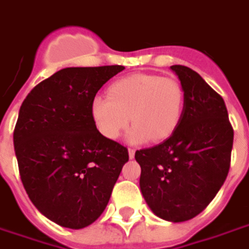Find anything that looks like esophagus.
Here are the masks:
<instances>
[{
  "mask_svg": "<svg viewBox=\"0 0 249 249\" xmlns=\"http://www.w3.org/2000/svg\"><path fill=\"white\" fill-rule=\"evenodd\" d=\"M128 153H129V158H134V153H136V150H134V149H129V150H128Z\"/></svg>",
  "mask_w": 249,
  "mask_h": 249,
  "instance_id": "obj_1",
  "label": "esophagus"
}]
</instances>
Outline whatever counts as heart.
Listing matches in <instances>:
<instances>
[{
  "instance_id": "heart-1",
  "label": "heart",
  "mask_w": 249,
  "mask_h": 249,
  "mask_svg": "<svg viewBox=\"0 0 249 249\" xmlns=\"http://www.w3.org/2000/svg\"><path fill=\"white\" fill-rule=\"evenodd\" d=\"M108 95L93 97L91 115L97 130L109 140L119 139L130 120L129 141H162L177 129L183 113V87L169 76L133 73L112 83Z\"/></svg>"
}]
</instances>
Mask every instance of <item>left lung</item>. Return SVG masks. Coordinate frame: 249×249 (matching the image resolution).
Wrapping results in <instances>:
<instances>
[{"mask_svg":"<svg viewBox=\"0 0 249 249\" xmlns=\"http://www.w3.org/2000/svg\"><path fill=\"white\" fill-rule=\"evenodd\" d=\"M185 92L181 121L170 137L137 150L140 187L149 207L169 222L190 220L203 211L227 178L232 125L223 97L186 66H171Z\"/></svg>","mask_w":249,"mask_h":249,"instance_id":"8db88e82","label":"left lung"}]
</instances>
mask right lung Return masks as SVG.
Instances as JSON below:
<instances>
[{"label": "right lung", "instance_id": "obj_1", "mask_svg": "<svg viewBox=\"0 0 249 249\" xmlns=\"http://www.w3.org/2000/svg\"><path fill=\"white\" fill-rule=\"evenodd\" d=\"M124 66L68 67L33 88L23 100L13 141L29 198L59 226L93 223L109 202L128 149L97 130L91 103Z\"/></svg>", "mask_w": 249, "mask_h": 249}]
</instances>
